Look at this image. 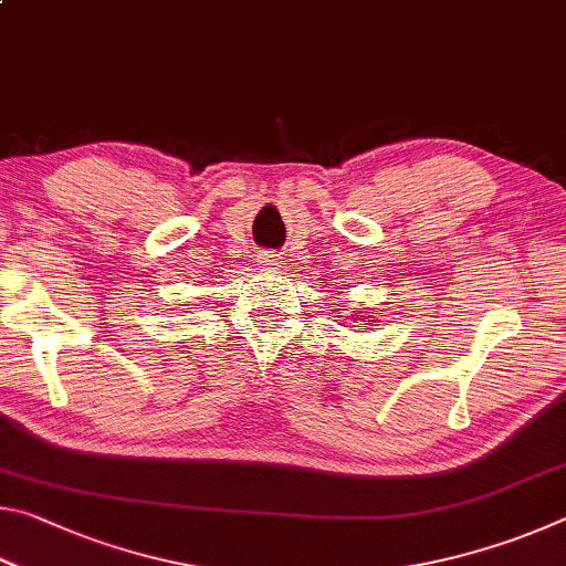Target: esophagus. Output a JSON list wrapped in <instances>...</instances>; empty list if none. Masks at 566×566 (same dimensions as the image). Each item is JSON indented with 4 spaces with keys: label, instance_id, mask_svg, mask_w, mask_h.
I'll use <instances>...</instances> for the list:
<instances>
[{
    "label": "esophagus",
    "instance_id": "1",
    "mask_svg": "<svg viewBox=\"0 0 566 566\" xmlns=\"http://www.w3.org/2000/svg\"><path fill=\"white\" fill-rule=\"evenodd\" d=\"M260 264H264L266 270H276V266H280V256L272 254V252H266V254L260 256Z\"/></svg>",
    "mask_w": 566,
    "mask_h": 566
}]
</instances>
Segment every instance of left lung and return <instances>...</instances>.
I'll return each mask as SVG.
<instances>
[{
  "label": "left lung",
  "instance_id": "8db88e82",
  "mask_svg": "<svg viewBox=\"0 0 566 566\" xmlns=\"http://www.w3.org/2000/svg\"><path fill=\"white\" fill-rule=\"evenodd\" d=\"M361 314H354V319H359ZM364 322H375V319H369V317H364Z\"/></svg>",
  "mask_w": 566,
  "mask_h": 566
}]
</instances>
